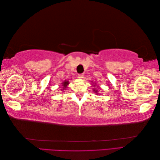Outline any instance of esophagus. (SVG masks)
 Wrapping results in <instances>:
<instances>
[{"mask_svg":"<svg viewBox=\"0 0 160 160\" xmlns=\"http://www.w3.org/2000/svg\"><path fill=\"white\" fill-rule=\"evenodd\" d=\"M78 77H79V78H80V79H83V77H84V74H83V73L79 74V75H78Z\"/></svg>","mask_w":160,"mask_h":160,"instance_id":"esophagus-1","label":"esophagus"}]
</instances>
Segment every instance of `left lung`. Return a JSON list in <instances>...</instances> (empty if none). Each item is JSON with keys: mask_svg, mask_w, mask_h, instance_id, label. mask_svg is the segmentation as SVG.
Instances as JSON below:
<instances>
[{"mask_svg": "<svg viewBox=\"0 0 160 160\" xmlns=\"http://www.w3.org/2000/svg\"><path fill=\"white\" fill-rule=\"evenodd\" d=\"M94 91H95V93H98V90H95V89H94Z\"/></svg>", "mask_w": 160, "mask_h": 160, "instance_id": "obj_1", "label": "left lung"}]
</instances>
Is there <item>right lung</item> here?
<instances>
[{
  "mask_svg": "<svg viewBox=\"0 0 160 160\" xmlns=\"http://www.w3.org/2000/svg\"><path fill=\"white\" fill-rule=\"evenodd\" d=\"M68 84H69V81H65L63 83H62V85H63L62 86H63V87H62V88L61 89V90H64L67 88V86Z\"/></svg>",
  "mask_w": 160,
  "mask_h": 160,
  "instance_id": "right-lung-1",
  "label": "right lung"
}]
</instances>
